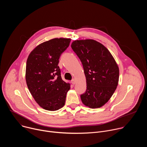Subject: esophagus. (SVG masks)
Listing matches in <instances>:
<instances>
[{
  "instance_id": "obj_1",
  "label": "esophagus",
  "mask_w": 147,
  "mask_h": 147,
  "mask_svg": "<svg viewBox=\"0 0 147 147\" xmlns=\"http://www.w3.org/2000/svg\"><path fill=\"white\" fill-rule=\"evenodd\" d=\"M71 82L72 83V84H73V85H74L75 84H76V80H75L74 78H73V79L71 81Z\"/></svg>"
}]
</instances>
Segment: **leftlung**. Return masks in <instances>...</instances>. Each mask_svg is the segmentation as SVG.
<instances>
[{
    "instance_id": "obj_1",
    "label": "left lung",
    "mask_w": 147,
    "mask_h": 147,
    "mask_svg": "<svg viewBox=\"0 0 147 147\" xmlns=\"http://www.w3.org/2000/svg\"><path fill=\"white\" fill-rule=\"evenodd\" d=\"M71 47L81 60L87 89L80 95L90 108L102 107L111 98L119 82V70L108 49L93 39L73 41Z\"/></svg>"
}]
</instances>
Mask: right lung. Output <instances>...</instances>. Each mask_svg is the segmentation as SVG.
<instances>
[{"label":"right lung","mask_w":147,"mask_h":147,"mask_svg":"<svg viewBox=\"0 0 147 147\" xmlns=\"http://www.w3.org/2000/svg\"><path fill=\"white\" fill-rule=\"evenodd\" d=\"M69 38H54L39 45L30 54L26 79L35 101L48 111H57L65 105L70 84L61 79L58 66L61 55L69 47Z\"/></svg>","instance_id":"add662e5"}]
</instances>
